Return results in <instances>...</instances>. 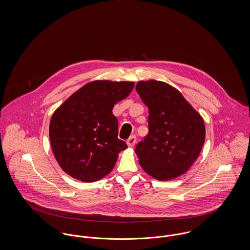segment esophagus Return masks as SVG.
Listing matches in <instances>:
<instances>
[{
  "label": "esophagus",
  "mask_w": 250,
  "mask_h": 250,
  "mask_svg": "<svg viewBox=\"0 0 250 250\" xmlns=\"http://www.w3.org/2000/svg\"><path fill=\"white\" fill-rule=\"evenodd\" d=\"M136 142H137V138H136V136H131V137L127 140L126 144H127L128 147H133L135 146Z\"/></svg>",
  "instance_id": "34e87169"
}]
</instances>
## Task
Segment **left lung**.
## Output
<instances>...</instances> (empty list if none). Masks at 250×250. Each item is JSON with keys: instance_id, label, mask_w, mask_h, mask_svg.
I'll list each match as a JSON object with an SVG mask.
<instances>
[{"instance_id": "obj_1", "label": "left lung", "mask_w": 250, "mask_h": 250, "mask_svg": "<svg viewBox=\"0 0 250 250\" xmlns=\"http://www.w3.org/2000/svg\"><path fill=\"white\" fill-rule=\"evenodd\" d=\"M136 90L149 109V132L135 149L140 165L160 181L185 174L205 142L203 118L165 82L139 81Z\"/></svg>"}]
</instances>
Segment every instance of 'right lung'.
Returning a JSON list of instances; mask_svg holds the SVG:
<instances>
[{"mask_svg":"<svg viewBox=\"0 0 250 250\" xmlns=\"http://www.w3.org/2000/svg\"><path fill=\"white\" fill-rule=\"evenodd\" d=\"M133 82L95 80L76 90L51 118V147L61 169L83 182L108 175L121 151L127 148L118 139L115 104L126 98Z\"/></svg>","mask_w":250,"mask_h":250,"instance_id":"right-lung-1","label":"right lung"}]
</instances>
